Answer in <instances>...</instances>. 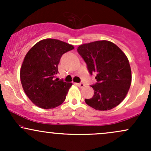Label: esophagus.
Masks as SVG:
<instances>
[{"label":"esophagus","mask_w":151,"mask_h":151,"mask_svg":"<svg viewBox=\"0 0 151 151\" xmlns=\"http://www.w3.org/2000/svg\"><path fill=\"white\" fill-rule=\"evenodd\" d=\"M77 84V86L80 88H83L84 86H85L84 85V83H78V84Z\"/></svg>","instance_id":"1"}]
</instances>
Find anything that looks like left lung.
<instances>
[{"mask_svg": "<svg viewBox=\"0 0 151 151\" xmlns=\"http://www.w3.org/2000/svg\"><path fill=\"white\" fill-rule=\"evenodd\" d=\"M86 62L89 73L95 74L96 82L91 86L93 96L85 102L96 110L112 109L126 97L131 83L129 60L120 48L111 42L100 40L77 48Z\"/></svg>", "mask_w": 151, "mask_h": 151, "instance_id": "1", "label": "left lung"}]
</instances>
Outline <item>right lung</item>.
I'll return each instance as SVG.
<instances>
[{"label": "right lung", "mask_w": 151, "mask_h": 151, "mask_svg": "<svg viewBox=\"0 0 151 151\" xmlns=\"http://www.w3.org/2000/svg\"><path fill=\"white\" fill-rule=\"evenodd\" d=\"M74 47L55 39L36 43L25 55L20 69V81L26 93L35 105L49 109L65 100L72 83L56 78L58 66L64 54Z\"/></svg>", "instance_id": "add662e5"}]
</instances>
